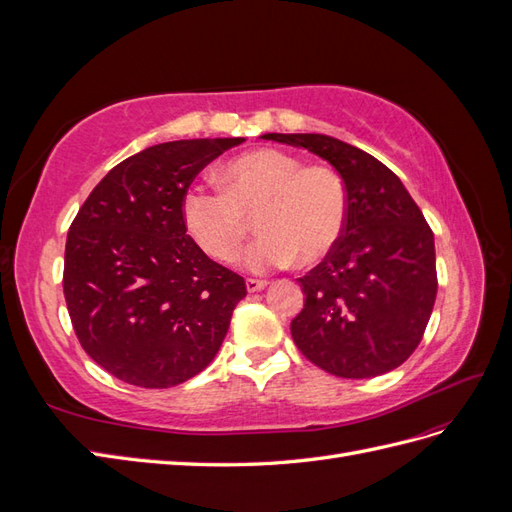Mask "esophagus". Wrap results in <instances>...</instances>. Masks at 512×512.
<instances>
[{"instance_id":"esophagus-1","label":"esophagus","mask_w":512,"mask_h":512,"mask_svg":"<svg viewBox=\"0 0 512 512\" xmlns=\"http://www.w3.org/2000/svg\"><path fill=\"white\" fill-rule=\"evenodd\" d=\"M265 286H267L265 280H254V277H247V280H245L247 292H258V290H262Z\"/></svg>"}]
</instances>
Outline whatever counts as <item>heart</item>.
Returning a JSON list of instances; mask_svg holds the SVG:
<instances>
[{"instance_id":"1","label":"heart","mask_w":512,"mask_h":512,"mask_svg":"<svg viewBox=\"0 0 512 512\" xmlns=\"http://www.w3.org/2000/svg\"><path fill=\"white\" fill-rule=\"evenodd\" d=\"M224 190L192 185L181 213L200 250L218 262L235 260L252 232L262 237L250 247L252 271L316 265L344 235L348 190L329 166H303L280 149H256L230 160L222 170Z\"/></svg>"}]
</instances>
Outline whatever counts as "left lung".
<instances>
[{
    "label": "left lung",
    "instance_id": "1",
    "mask_svg": "<svg viewBox=\"0 0 512 512\" xmlns=\"http://www.w3.org/2000/svg\"><path fill=\"white\" fill-rule=\"evenodd\" d=\"M327 160L348 190L344 235L299 277L290 322L307 361L339 378H374L421 344L438 292L433 232L404 183L380 160L327 134H265Z\"/></svg>",
    "mask_w": 512,
    "mask_h": 512
}]
</instances>
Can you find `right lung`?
Segmentation results:
<instances>
[{
	"mask_svg": "<svg viewBox=\"0 0 512 512\" xmlns=\"http://www.w3.org/2000/svg\"><path fill=\"white\" fill-rule=\"evenodd\" d=\"M245 138H192L134 153L106 173L68 230L64 294L83 350L108 374L168 389L218 354L245 297L235 271L185 235L183 196Z\"/></svg>",
	"mask_w": 512,
	"mask_h": 512,
	"instance_id": "1",
	"label": "right lung"
}]
</instances>
